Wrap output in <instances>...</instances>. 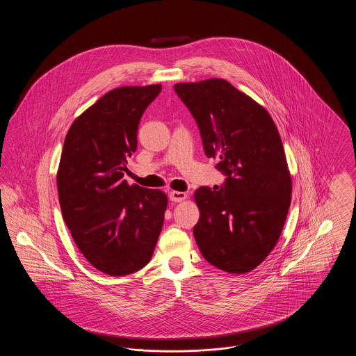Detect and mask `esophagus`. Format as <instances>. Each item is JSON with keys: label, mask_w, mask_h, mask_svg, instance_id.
<instances>
[{"label": "esophagus", "mask_w": 356, "mask_h": 356, "mask_svg": "<svg viewBox=\"0 0 356 356\" xmlns=\"http://www.w3.org/2000/svg\"><path fill=\"white\" fill-rule=\"evenodd\" d=\"M186 199V192H180V191H170V200L175 202V203H180V202H184Z\"/></svg>", "instance_id": "34e87169"}]
</instances>
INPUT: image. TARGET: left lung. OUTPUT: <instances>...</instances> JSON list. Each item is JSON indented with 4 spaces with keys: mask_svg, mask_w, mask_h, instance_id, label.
<instances>
[{
    "mask_svg": "<svg viewBox=\"0 0 356 356\" xmlns=\"http://www.w3.org/2000/svg\"><path fill=\"white\" fill-rule=\"evenodd\" d=\"M196 120L204 152L227 179L202 186L193 235L204 259L229 273L252 271L276 245L287 219L292 180L282 138L267 109L224 79L175 84Z\"/></svg>",
    "mask_w": 356,
    "mask_h": 356,
    "instance_id": "8db88e82",
    "label": "left lung"
}]
</instances>
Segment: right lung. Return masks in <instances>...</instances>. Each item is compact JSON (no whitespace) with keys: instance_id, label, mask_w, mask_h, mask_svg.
<instances>
[{"instance_id":"right-lung-1","label":"right lung","mask_w":356,"mask_h":356,"mask_svg":"<svg viewBox=\"0 0 356 356\" xmlns=\"http://www.w3.org/2000/svg\"><path fill=\"white\" fill-rule=\"evenodd\" d=\"M161 84L120 86L69 128L57 170L58 200L80 252L99 271L124 276L152 259L167 195L124 180L138 122Z\"/></svg>"}]
</instances>
